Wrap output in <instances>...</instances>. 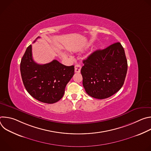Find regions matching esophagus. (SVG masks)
Masks as SVG:
<instances>
[{
  "label": "esophagus",
  "mask_w": 151,
  "mask_h": 151,
  "mask_svg": "<svg viewBox=\"0 0 151 151\" xmlns=\"http://www.w3.org/2000/svg\"><path fill=\"white\" fill-rule=\"evenodd\" d=\"M81 66L79 65V64H76V65L75 66V72L76 73H79L81 72Z\"/></svg>",
  "instance_id": "34e87169"
}]
</instances>
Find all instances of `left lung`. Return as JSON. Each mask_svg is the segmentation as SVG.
<instances>
[{
	"label": "left lung",
	"instance_id": "1",
	"mask_svg": "<svg viewBox=\"0 0 151 151\" xmlns=\"http://www.w3.org/2000/svg\"><path fill=\"white\" fill-rule=\"evenodd\" d=\"M83 63L81 70L82 83L91 97L108 98L122 87L128 65L124 48L119 42L94 51Z\"/></svg>",
	"mask_w": 151,
	"mask_h": 151
}]
</instances>
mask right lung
Returning a JSON list of instances; mask_svg holds the SVG:
<instances>
[{"instance_id":"obj_1","label":"right lung","mask_w":151,"mask_h":151,"mask_svg":"<svg viewBox=\"0 0 151 151\" xmlns=\"http://www.w3.org/2000/svg\"><path fill=\"white\" fill-rule=\"evenodd\" d=\"M20 72L27 92L39 101L52 104L63 97L75 68L74 66H64L56 60L45 64L36 63L32 58L30 45L21 59Z\"/></svg>"}]
</instances>
